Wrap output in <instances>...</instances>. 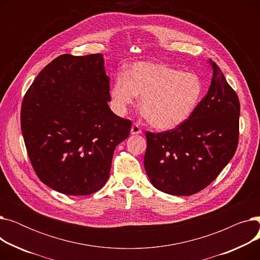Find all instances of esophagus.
Wrapping results in <instances>:
<instances>
[{
	"instance_id": "esophagus-1",
	"label": "esophagus",
	"mask_w": 260,
	"mask_h": 260,
	"mask_svg": "<svg viewBox=\"0 0 260 260\" xmlns=\"http://www.w3.org/2000/svg\"><path fill=\"white\" fill-rule=\"evenodd\" d=\"M141 133H142V131H141L139 124H137V123H134V124L132 125V128H131V134L132 135H139Z\"/></svg>"
}]
</instances>
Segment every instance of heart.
I'll return each mask as SVG.
<instances>
[{
	"instance_id": "b5f03b06",
	"label": "heart",
	"mask_w": 260,
	"mask_h": 260,
	"mask_svg": "<svg viewBox=\"0 0 260 260\" xmlns=\"http://www.w3.org/2000/svg\"><path fill=\"white\" fill-rule=\"evenodd\" d=\"M204 93L201 78L177 68L138 62L131 66L127 75H118L109 88L113 111L123 116L137 102L153 127L173 129L184 123L195 112Z\"/></svg>"
}]
</instances>
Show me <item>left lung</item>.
<instances>
[{
    "label": "left lung",
    "mask_w": 260,
    "mask_h": 260,
    "mask_svg": "<svg viewBox=\"0 0 260 260\" xmlns=\"http://www.w3.org/2000/svg\"><path fill=\"white\" fill-rule=\"evenodd\" d=\"M213 68L211 85L195 112L174 129L146 132L144 168L163 193L189 196L213 182L233 158L239 138L240 104L220 68Z\"/></svg>",
    "instance_id": "left-lung-1"
}]
</instances>
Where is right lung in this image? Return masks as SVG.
I'll return each instance as SVG.
<instances>
[{"instance_id":"1","label":"right lung","mask_w":260,"mask_h":260,"mask_svg":"<svg viewBox=\"0 0 260 260\" xmlns=\"http://www.w3.org/2000/svg\"><path fill=\"white\" fill-rule=\"evenodd\" d=\"M102 53L61 54L24 95L21 129L31 166L50 188L90 195L107 181L116 146L132 122L115 115Z\"/></svg>"}]
</instances>
